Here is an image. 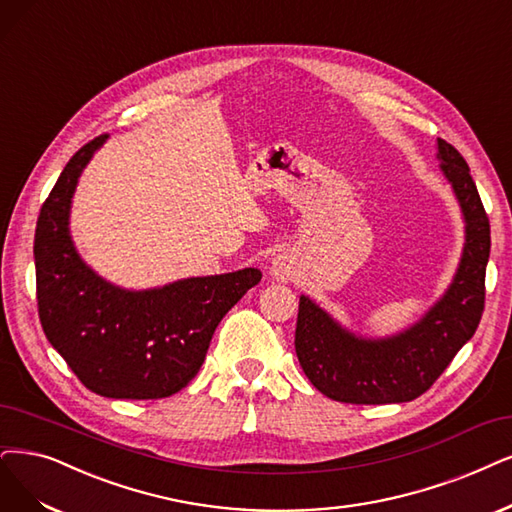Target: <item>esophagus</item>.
Returning a JSON list of instances; mask_svg holds the SVG:
<instances>
[{
	"mask_svg": "<svg viewBox=\"0 0 512 512\" xmlns=\"http://www.w3.org/2000/svg\"><path fill=\"white\" fill-rule=\"evenodd\" d=\"M270 274L280 280V282H287V280H293L295 276V268H293V261L289 255L280 253L272 259V266H270Z\"/></svg>",
	"mask_w": 512,
	"mask_h": 512,
	"instance_id": "obj_1",
	"label": "esophagus"
}]
</instances>
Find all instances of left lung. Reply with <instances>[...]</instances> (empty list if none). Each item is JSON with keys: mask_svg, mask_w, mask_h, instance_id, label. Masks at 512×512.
Here are the masks:
<instances>
[{"mask_svg": "<svg viewBox=\"0 0 512 512\" xmlns=\"http://www.w3.org/2000/svg\"><path fill=\"white\" fill-rule=\"evenodd\" d=\"M437 158L464 217L458 270L437 304L401 333L363 337L339 325L308 295L299 297V365L312 386L333 401L386 405L418 399L479 327L491 246L489 219L460 151L437 139Z\"/></svg>", "mask_w": 512, "mask_h": 512, "instance_id": "8db88e82", "label": "left lung"}]
</instances>
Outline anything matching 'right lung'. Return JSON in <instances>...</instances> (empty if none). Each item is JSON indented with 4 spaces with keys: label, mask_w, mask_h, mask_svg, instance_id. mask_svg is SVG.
Returning <instances> with one entry per match:
<instances>
[{
    "label": "right lung",
    "mask_w": 512,
    "mask_h": 512,
    "mask_svg": "<svg viewBox=\"0 0 512 512\" xmlns=\"http://www.w3.org/2000/svg\"><path fill=\"white\" fill-rule=\"evenodd\" d=\"M107 135L75 154L46 198L33 257L42 329L78 380L107 399H164L200 371L221 318L261 280L257 268L132 291L111 285L75 249L71 198Z\"/></svg>",
    "instance_id": "obj_1"
}]
</instances>
